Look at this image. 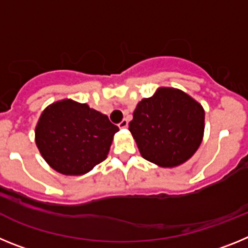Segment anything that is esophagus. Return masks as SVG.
<instances>
[{"mask_svg":"<svg viewBox=\"0 0 248 248\" xmlns=\"http://www.w3.org/2000/svg\"><path fill=\"white\" fill-rule=\"evenodd\" d=\"M128 124H129L128 119H123L122 122L119 123V128H122V129H124V128H128Z\"/></svg>","mask_w":248,"mask_h":248,"instance_id":"obj_1","label":"esophagus"}]
</instances>
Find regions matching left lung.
Listing matches in <instances>:
<instances>
[{
	"mask_svg": "<svg viewBox=\"0 0 248 248\" xmlns=\"http://www.w3.org/2000/svg\"><path fill=\"white\" fill-rule=\"evenodd\" d=\"M203 129L202 105L175 88H159L144 98L129 123L141 156L161 168L187 161L202 141Z\"/></svg>",
	"mask_w": 248,
	"mask_h": 248,
	"instance_id": "obj_1",
	"label": "left lung"
}]
</instances>
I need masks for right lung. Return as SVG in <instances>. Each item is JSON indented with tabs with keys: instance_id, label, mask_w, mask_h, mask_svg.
<instances>
[{
	"instance_id": "1",
	"label": "right lung",
	"mask_w": 248,
	"mask_h": 248,
	"mask_svg": "<svg viewBox=\"0 0 248 248\" xmlns=\"http://www.w3.org/2000/svg\"><path fill=\"white\" fill-rule=\"evenodd\" d=\"M118 130L105 114L88 104L63 99L43 110L34 134L48 165L63 175L77 176L107 159Z\"/></svg>"
}]
</instances>
